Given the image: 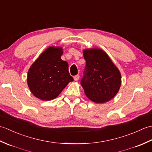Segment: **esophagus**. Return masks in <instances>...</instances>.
I'll use <instances>...</instances> for the list:
<instances>
[{"instance_id": "esophagus-1", "label": "esophagus", "mask_w": 152, "mask_h": 152, "mask_svg": "<svg viewBox=\"0 0 152 152\" xmlns=\"http://www.w3.org/2000/svg\"><path fill=\"white\" fill-rule=\"evenodd\" d=\"M79 78H80L79 74H77V75L74 76V80H75V81H78V80H79Z\"/></svg>"}]
</instances>
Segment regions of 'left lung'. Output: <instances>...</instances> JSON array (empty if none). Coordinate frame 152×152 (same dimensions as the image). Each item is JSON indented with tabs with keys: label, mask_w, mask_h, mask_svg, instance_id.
<instances>
[{
	"label": "left lung",
	"mask_w": 152,
	"mask_h": 152,
	"mask_svg": "<svg viewBox=\"0 0 152 152\" xmlns=\"http://www.w3.org/2000/svg\"><path fill=\"white\" fill-rule=\"evenodd\" d=\"M86 67L81 85L88 97L104 103L114 97L120 88L121 74L107 54L101 49L83 51Z\"/></svg>",
	"instance_id": "obj_1"
}]
</instances>
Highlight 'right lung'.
<instances>
[{
	"label": "right lung",
	"instance_id": "obj_1",
	"mask_svg": "<svg viewBox=\"0 0 152 152\" xmlns=\"http://www.w3.org/2000/svg\"><path fill=\"white\" fill-rule=\"evenodd\" d=\"M62 55V48L50 47L30 67L27 83L36 97L43 101L53 100L74 80L69 72V64L61 59Z\"/></svg>",
	"mask_w": 152,
	"mask_h": 152
}]
</instances>
